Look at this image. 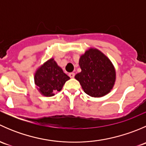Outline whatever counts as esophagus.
I'll use <instances>...</instances> for the list:
<instances>
[{"label":"esophagus","mask_w":146,"mask_h":146,"mask_svg":"<svg viewBox=\"0 0 146 146\" xmlns=\"http://www.w3.org/2000/svg\"><path fill=\"white\" fill-rule=\"evenodd\" d=\"M68 76H69V77L71 78H73L75 77V73H70L68 74Z\"/></svg>","instance_id":"obj_1"}]
</instances>
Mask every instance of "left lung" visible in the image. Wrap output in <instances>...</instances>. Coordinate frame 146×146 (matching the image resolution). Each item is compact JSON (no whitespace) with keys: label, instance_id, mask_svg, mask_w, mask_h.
<instances>
[{"label":"left lung","instance_id":"1","mask_svg":"<svg viewBox=\"0 0 146 146\" xmlns=\"http://www.w3.org/2000/svg\"><path fill=\"white\" fill-rule=\"evenodd\" d=\"M79 65L81 72L75 78L85 93L99 98L110 92L115 82L116 73L107 56L99 50L91 48L80 57Z\"/></svg>","mask_w":146,"mask_h":146}]
</instances>
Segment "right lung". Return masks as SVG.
I'll return each instance as SVG.
<instances>
[{
	"instance_id": "1",
	"label": "right lung",
	"mask_w": 146,
	"mask_h": 146,
	"mask_svg": "<svg viewBox=\"0 0 146 146\" xmlns=\"http://www.w3.org/2000/svg\"><path fill=\"white\" fill-rule=\"evenodd\" d=\"M70 78L65 74L53 58L39 68L35 76V83L42 95L46 97L54 95L62 89L65 82Z\"/></svg>"
}]
</instances>
